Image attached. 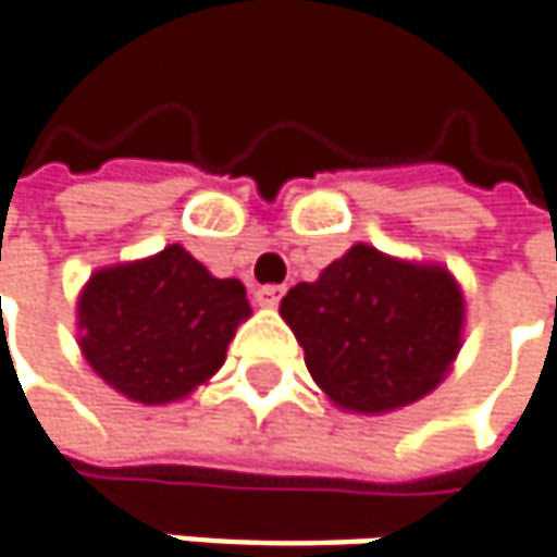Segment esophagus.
Wrapping results in <instances>:
<instances>
[{"mask_svg":"<svg viewBox=\"0 0 557 557\" xmlns=\"http://www.w3.org/2000/svg\"><path fill=\"white\" fill-rule=\"evenodd\" d=\"M280 296H283V286H258V289H255V305H261V308H277Z\"/></svg>","mask_w":557,"mask_h":557,"instance_id":"1","label":"esophagus"}]
</instances>
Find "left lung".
Returning a JSON list of instances; mask_svg holds the SVG:
<instances>
[{
	"label": "left lung",
	"instance_id": "1",
	"mask_svg": "<svg viewBox=\"0 0 557 557\" xmlns=\"http://www.w3.org/2000/svg\"><path fill=\"white\" fill-rule=\"evenodd\" d=\"M280 318L336 408L389 414L448 376L465 336V293L443 264L355 243L314 283L293 286Z\"/></svg>",
	"mask_w": 557,
	"mask_h": 557
}]
</instances>
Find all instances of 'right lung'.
<instances>
[{
	"label": "right lung",
	"mask_w": 557,
	"mask_h": 557,
	"mask_svg": "<svg viewBox=\"0 0 557 557\" xmlns=\"http://www.w3.org/2000/svg\"><path fill=\"white\" fill-rule=\"evenodd\" d=\"M246 286L221 280L183 246L92 271L77 296V343L114 393L139 405L193 396L221 371Z\"/></svg>",
	"instance_id": "add662e5"
}]
</instances>
